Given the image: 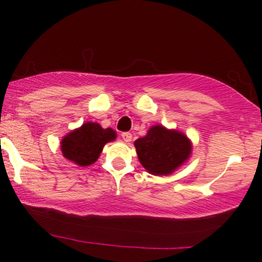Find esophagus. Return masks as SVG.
<instances>
[{
  "mask_svg": "<svg viewBox=\"0 0 262 262\" xmlns=\"http://www.w3.org/2000/svg\"><path fill=\"white\" fill-rule=\"evenodd\" d=\"M121 137H122V139L125 141V143H130V141H132V134L128 133V132H124V133H122Z\"/></svg>",
  "mask_w": 262,
  "mask_h": 262,
  "instance_id": "obj_1",
  "label": "esophagus"
}]
</instances>
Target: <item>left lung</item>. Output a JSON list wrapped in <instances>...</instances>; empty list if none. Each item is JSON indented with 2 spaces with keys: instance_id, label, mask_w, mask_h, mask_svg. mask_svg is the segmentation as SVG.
<instances>
[{
  "instance_id": "8db88e82",
  "label": "left lung",
  "mask_w": 262,
  "mask_h": 262,
  "mask_svg": "<svg viewBox=\"0 0 262 262\" xmlns=\"http://www.w3.org/2000/svg\"><path fill=\"white\" fill-rule=\"evenodd\" d=\"M134 146L144 169L155 176L170 175L192 154V143L187 135L161 124L152 125L145 137L134 141Z\"/></svg>"
}]
</instances>
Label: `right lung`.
<instances>
[{
  "label": "right lung",
  "mask_w": 262,
  "mask_h": 262,
  "mask_svg": "<svg viewBox=\"0 0 262 262\" xmlns=\"http://www.w3.org/2000/svg\"><path fill=\"white\" fill-rule=\"evenodd\" d=\"M117 133L112 128H102L96 122H86L61 139L62 156L79 166H90L100 158L103 146L116 140Z\"/></svg>",
  "instance_id": "add662e5"
}]
</instances>
